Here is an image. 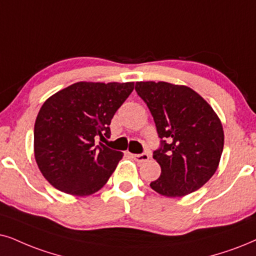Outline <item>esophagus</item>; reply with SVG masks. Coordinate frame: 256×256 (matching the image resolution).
Masks as SVG:
<instances>
[{
	"instance_id": "1",
	"label": "esophagus",
	"mask_w": 256,
	"mask_h": 256,
	"mask_svg": "<svg viewBox=\"0 0 256 256\" xmlns=\"http://www.w3.org/2000/svg\"><path fill=\"white\" fill-rule=\"evenodd\" d=\"M131 157L134 158V160H137L138 163H143V162H146L148 158H150V154H131Z\"/></svg>"
}]
</instances>
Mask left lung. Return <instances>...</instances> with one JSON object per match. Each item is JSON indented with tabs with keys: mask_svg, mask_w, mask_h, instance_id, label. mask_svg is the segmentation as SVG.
I'll return each mask as SVG.
<instances>
[{
	"mask_svg": "<svg viewBox=\"0 0 256 256\" xmlns=\"http://www.w3.org/2000/svg\"><path fill=\"white\" fill-rule=\"evenodd\" d=\"M146 102L162 148L154 152L160 176L151 189L166 197H182L202 188L218 170L224 145L218 116L198 93L166 82H136Z\"/></svg>",
	"mask_w": 256,
	"mask_h": 256,
	"instance_id": "obj_1",
	"label": "left lung"
}]
</instances>
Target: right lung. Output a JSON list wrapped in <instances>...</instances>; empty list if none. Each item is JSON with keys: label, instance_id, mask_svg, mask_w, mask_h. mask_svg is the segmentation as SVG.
Segmentation results:
<instances>
[{"label": "right lung", "instance_id": "1", "mask_svg": "<svg viewBox=\"0 0 256 256\" xmlns=\"http://www.w3.org/2000/svg\"><path fill=\"white\" fill-rule=\"evenodd\" d=\"M134 82H79L50 96L34 126V157L54 188L90 196L105 186L122 158L100 139L110 138V124Z\"/></svg>", "mask_w": 256, "mask_h": 256}]
</instances>
